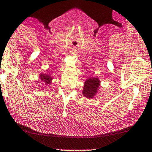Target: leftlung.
<instances>
[{
	"mask_svg": "<svg viewBox=\"0 0 152 152\" xmlns=\"http://www.w3.org/2000/svg\"><path fill=\"white\" fill-rule=\"evenodd\" d=\"M99 86L98 78H90L84 82L83 94L87 98H93L97 92Z\"/></svg>",
	"mask_w": 152,
	"mask_h": 152,
	"instance_id": "obj_1",
	"label": "left lung"
}]
</instances>
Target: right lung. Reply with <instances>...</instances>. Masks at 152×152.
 <instances>
[{
	"instance_id": "add662e5",
	"label": "right lung",
	"mask_w": 152,
	"mask_h": 152,
	"mask_svg": "<svg viewBox=\"0 0 152 152\" xmlns=\"http://www.w3.org/2000/svg\"><path fill=\"white\" fill-rule=\"evenodd\" d=\"M39 77H40L42 81L45 83L46 85L50 84L51 80L53 79V78L51 77V76H50V75L48 74H44V73H41V74L39 75Z\"/></svg>"
}]
</instances>
